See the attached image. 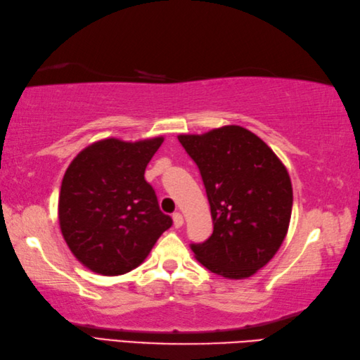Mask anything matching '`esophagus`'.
Listing matches in <instances>:
<instances>
[{
  "mask_svg": "<svg viewBox=\"0 0 360 360\" xmlns=\"http://www.w3.org/2000/svg\"><path fill=\"white\" fill-rule=\"evenodd\" d=\"M172 220H174V226H175V228L183 226V215H181L180 212H175V214L172 215Z\"/></svg>",
  "mask_w": 360,
  "mask_h": 360,
  "instance_id": "1",
  "label": "esophagus"
}]
</instances>
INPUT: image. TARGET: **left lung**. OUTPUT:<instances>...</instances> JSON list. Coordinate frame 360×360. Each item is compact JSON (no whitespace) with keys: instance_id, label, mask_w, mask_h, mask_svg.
<instances>
[{"instance_id":"1","label":"left lung","mask_w":360,"mask_h":360,"mask_svg":"<svg viewBox=\"0 0 360 360\" xmlns=\"http://www.w3.org/2000/svg\"><path fill=\"white\" fill-rule=\"evenodd\" d=\"M179 141L200 171L214 225L211 237L191 250L211 273L252 276L274 257L288 231V172L265 141L240 126L180 135Z\"/></svg>"}]
</instances>
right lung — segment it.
<instances>
[{"label": "right lung", "instance_id": "1", "mask_svg": "<svg viewBox=\"0 0 360 360\" xmlns=\"http://www.w3.org/2000/svg\"><path fill=\"white\" fill-rule=\"evenodd\" d=\"M162 143V137L101 140L69 165L60 191V228L70 251L94 273H129L172 226L145 180L146 166Z\"/></svg>", "mask_w": 360, "mask_h": 360}]
</instances>
